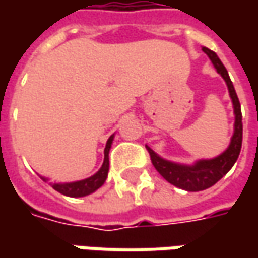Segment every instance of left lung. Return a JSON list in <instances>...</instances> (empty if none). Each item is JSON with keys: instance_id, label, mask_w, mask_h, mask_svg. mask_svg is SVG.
<instances>
[{"instance_id": "8db88e82", "label": "left lung", "mask_w": 258, "mask_h": 258, "mask_svg": "<svg viewBox=\"0 0 258 258\" xmlns=\"http://www.w3.org/2000/svg\"><path fill=\"white\" fill-rule=\"evenodd\" d=\"M203 51L210 57L215 70L218 72V75H221L224 82L227 83L228 93H230L231 102H233L235 120H234V134L231 136L228 148L224 151L223 154H220L213 159H200L192 165H183L164 159L158 154H155L149 146H146L149 151V155H151V161L154 164L155 169L161 173L168 182L181 188V189L189 191V192L204 191V189L213 186L214 183L218 182L224 175L233 168V165L235 164V161L240 155L241 144H243L241 106H240V100L237 97V93L234 90L233 82L228 76L227 69L224 67L221 60L218 58V55L207 47H204Z\"/></svg>"}]
</instances>
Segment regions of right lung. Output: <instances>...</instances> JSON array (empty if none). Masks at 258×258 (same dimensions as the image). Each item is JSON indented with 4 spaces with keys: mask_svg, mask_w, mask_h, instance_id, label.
Wrapping results in <instances>:
<instances>
[{
    "mask_svg": "<svg viewBox=\"0 0 258 258\" xmlns=\"http://www.w3.org/2000/svg\"><path fill=\"white\" fill-rule=\"evenodd\" d=\"M114 135H112L107 142H106V148H104V159L103 164L100 166V169L97 172L82 179V181H75V182H51V186L54 188L55 191H58L60 194H63L66 197H73V198H79V197H86L89 194H93L96 189H99L106 181L107 178V172H109V151L112 148V142H113ZM43 181H48L47 178L41 176Z\"/></svg>",
    "mask_w": 258,
    "mask_h": 258,
    "instance_id": "obj_1",
    "label": "right lung"
}]
</instances>
